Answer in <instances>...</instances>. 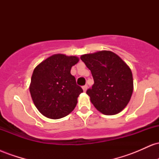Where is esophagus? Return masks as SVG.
I'll use <instances>...</instances> for the list:
<instances>
[{"instance_id": "obj_1", "label": "esophagus", "mask_w": 159, "mask_h": 159, "mask_svg": "<svg viewBox=\"0 0 159 159\" xmlns=\"http://www.w3.org/2000/svg\"><path fill=\"white\" fill-rule=\"evenodd\" d=\"M82 89H83L84 92H86V91H87V85L86 84L84 86H83V87H82Z\"/></svg>"}]
</instances>
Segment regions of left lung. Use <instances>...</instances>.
I'll return each mask as SVG.
<instances>
[{"label": "left lung", "instance_id": "1", "mask_svg": "<svg viewBox=\"0 0 159 159\" xmlns=\"http://www.w3.org/2000/svg\"><path fill=\"white\" fill-rule=\"evenodd\" d=\"M81 59L94 80L92 88L87 91L94 107L105 115L123 111L130 101L134 88L129 66L111 51L85 54Z\"/></svg>", "mask_w": 159, "mask_h": 159}]
</instances>
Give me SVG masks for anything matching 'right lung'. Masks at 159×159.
<instances>
[{"label":"right lung","instance_id":"right-lung-1","mask_svg":"<svg viewBox=\"0 0 159 159\" xmlns=\"http://www.w3.org/2000/svg\"><path fill=\"white\" fill-rule=\"evenodd\" d=\"M78 61L76 56L56 54L34 69L29 88L34 105L43 116L61 119L75 109L83 90L70 71Z\"/></svg>","mask_w":159,"mask_h":159}]
</instances>
